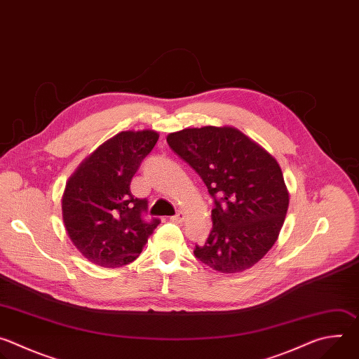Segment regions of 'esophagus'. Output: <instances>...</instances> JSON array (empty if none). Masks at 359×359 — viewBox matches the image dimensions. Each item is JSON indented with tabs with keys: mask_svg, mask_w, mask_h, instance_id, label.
<instances>
[{
	"mask_svg": "<svg viewBox=\"0 0 359 359\" xmlns=\"http://www.w3.org/2000/svg\"><path fill=\"white\" fill-rule=\"evenodd\" d=\"M184 217H186V216H184V213H182V212H179V213H177V215H175V216H172V217H170V220H172V222H173V223H177V224H182V223H183V222H184Z\"/></svg>",
	"mask_w": 359,
	"mask_h": 359,
	"instance_id": "obj_1",
	"label": "esophagus"
}]
</instances>
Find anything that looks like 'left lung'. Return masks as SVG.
Returning <instances> with one entry per match:
<instances>
[{
  "mask_svg": "<svg viewBox=\"0 0 359 359\" xmlns=\"http://www.w3.org/2000/svg\"><path fill=\"white\" fill-rule=\"evenodd\" d=\"M166 140L215 198L213 229L196 257L226 274L259 263L277 241L290 201L277 161L230 126L183 129Z\"/></svg>",
  "mask_w": 359,
  "mask_h": 359,
  "instance_id": "8db88e82",
  "label": "left lung"
}]
</instances>
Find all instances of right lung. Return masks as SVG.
<instances>
[{"instance_id":"obj_1","label":"right lung","mask_w":359,"mask_h":359,"mask_svg":"<svg viewBox=\"0 0 359 359\" xmlns=\"http://www.w3.org/2000/svg\"><path fill=\"white\" fill-rule=\"evenodd\" d=\"M159 139L155 130L121 132L100 144L69 177L62 196L67 233L90 263L116 269L135 262L161 220H143L147 200L130 182Z\"/></svg>"}]
</instances>
